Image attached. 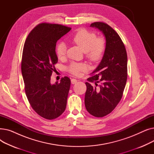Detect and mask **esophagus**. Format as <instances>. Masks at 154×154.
<instances>
[{
    "instance_id": "esophagus-1",
    "label": "esophagus",
    "mask_w": 154,
    "mask_h": 154,
    "mask_svg": "<svg viewBox=\"0 0 154 154\" xmlns=\"http://www.w3.org/2000/svg\"><path fill=\"white\" fill-rule=\"evenodd\" d=\"M77 82V80L75 79H71V83H72V84H76Z\"/></svg>"
}]
</instances>
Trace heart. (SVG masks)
<instances>
[{
  "label": "heart",
  "mask_w": 154,
  "mask_h": 154,
  "mask_svg": "<svg viewBox=\"0 0 154 154\" xmlns=\"http://www.w3.org/2000/svg\"><path fill=\"white\" fill-rule=\"evenodd\" d=\"M71 40L84 52L85 57L92 62H97L102 58L106 51V40L102 37H96L93 32L80 29L72 37ZM67 47L63 42L56 45L55 52L59 59L63 58L66 55ZM87 66L83 63L72 62L68 67L72 74L78 75L81 72L86 70Z\"/></svg>",
  "instance_id": "b5f03b06"
}]
</instances>
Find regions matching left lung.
<instances>
[{"label": "left lung", "instance_id": "obj_1", "mask_svg": "<svg viewBox=\"0 0 154 154\" xmlns=\"http://www.w3.org/2000/svg\"><path fill=\"white\" fill-rule=\"evenodd\" d=\"M105 35L106 47L99 66L85 82V106L90 114L103 117L112 112L122 97L127 79V55L119 34L106 23L95 22L91 25Z\"/></svg>", "mask_w": 154, "mask_h": 154}]
</instances>
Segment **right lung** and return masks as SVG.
<instances>
[{"instance_id": "add662e5", "label": "right lung", "mask_w": 154, "mask_h": 154, "mask_svg": "<svg viewBox=\"0 0 154 154\" xmlns=\"http://www.w3.org/2000/svg\"><path fill=\"white\" fill-rule=\"evenodd\" d=\"M70 30L60 24L39 23L23 45L21 70L26 94L32 108L47 120L59 117L66 108L70 79L66 76L52 85L51 77L58 62L56 43Z\"/></svg>"}]
</instances>
